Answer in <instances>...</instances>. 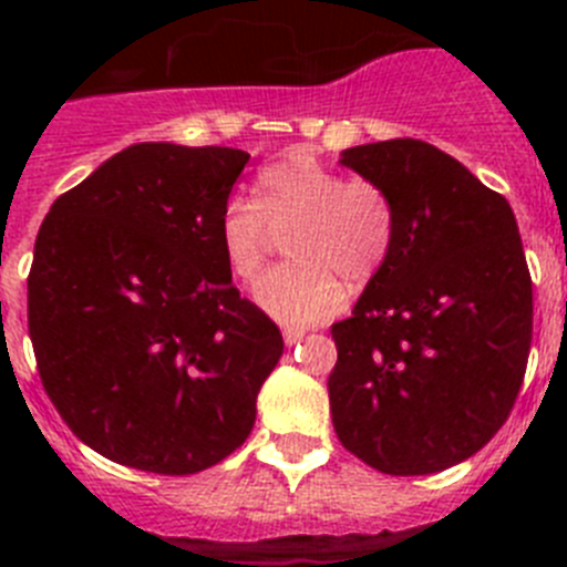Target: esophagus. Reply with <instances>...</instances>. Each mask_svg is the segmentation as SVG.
I'll use <instances>...</instances> for the list:
<instances>
[{"label": "esophagus", "instance_id": "esophagus-1", "mask_svg": "<svg viewBox=\"0 0 567 567\" xmlns=\"http://www.w3.org/2000/svg\"><path fill=\"white\" fill-rule=\"evenodd\" d=\"M307 338V329H298V327H287L284 329V343L287 346H295L300 343V340Z\"/></svg>", "mask_w": 567, "mask_h": 567}]
</instances>
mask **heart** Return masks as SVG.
<instances>
[{
    "mask_svg": "<svg viewBox=\"0 0 567 567\" xmlns=\"http://www.w3.org/2000/svg\"><path fill=\"white\" fill-rule=\"evenodd\" d=\"M292 264L258 287V303L289 327H309L343 307L346 287L383 269L394 240V204L372 178H343L312 153L292 150L255 178V202L229 198L218 221L227 269L255 284L272 233H287Z\"/></svg>",
    "mask_w": 567,
    "mask_h": 567,
    "instance_id": "obj_1",
    "label": "heart"
}]
</instances>
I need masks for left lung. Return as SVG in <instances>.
<instances>
[{"mask_svg": "<svg viewBox=\"0 0 567 567\" xmlns=\"http://www.w3.org/2000/svg\"><path fill=\"white\" fill-rule=\"evenodd\" d=\"M340 164L394 204V240L352 318L332 327V423L343 449L394 474L477 454L525 378L534 295L508 202L417 138L360 144Z\"/></svg>", "mask_w": 567, "mask_h": 567, "instance_id": "left-lung-1", "label": "left lung"}]
</instances>
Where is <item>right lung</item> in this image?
Segmentation results:
<instances>
[{
  "label": "right lung",
  "instance_id": "obj_1",
  "mask_svg": "<svg viewBox=\"0 0 567 567\" xmlns=\"http://www.w3.org/2000/svg\"><path fill=\"white\" fill-rule=\"evenodd\" d=\"M249 153L144 142L59 195L37 235L28 332L70 432L184 477L249 437L284 338L227 269L218 221Z\"/></svg>",
  "mask_w": 567,
  "mask_h": 567
}]
</instances>
